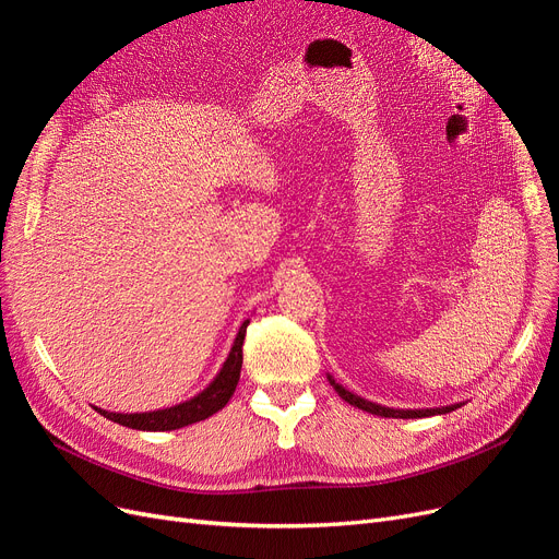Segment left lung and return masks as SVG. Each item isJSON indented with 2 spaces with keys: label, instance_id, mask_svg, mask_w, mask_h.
Here are the masks:
<instances>
[{
  "label": "left lung",
  "instance_id": "obj_1",
  "mask_svg": "<svg viewBox=\"0 0 559 559\" xmlns=\"http://www.w3.org/2000/svg\"><path fill=\"white\" fill-rule=\"evenodd\" d=\"M326 378H329L331 386L337 392V396H341L343 401H347L349 405H354V408L366 411V413L378 415V417H396V419H411V417H415V419H417V417L445 415V413H452V411H456V408H462V403L441 405V408H415V411H411V408H386V405L373 403V401H368V399H364V396H359V394L349 392V389H345L343 384H337V382L333 380V376H326Z\"/></svg>",
  "mask_w": 559,
  "mask_h": 559
}]
</instances>
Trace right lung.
Masks as SVG:
<instances>
[{
	"mask_svg": "<svg viewBox=\"0 0 559 559\" xmlns=\"http://www.w3.org/2000/svg\"><path fill=\"white\" fill-rule=\"evenodd\" d=\"M249 326V319L242 321V326L235 335L233 347L228 352L226 361L218 368V373L214 380L198 392L195 396L186 399L177 405H170V408H158V411H148V413H111L103 411L93 405V408L105 415L107 419L116 421V425H123L128 429H138V431H173L195 425V421H202L218 413L224 405L230 401L235 386H238L240 380V370H242V343H245V333Z\"/></svg>",
	"mask_w": 559,
	"mask_h": 559,
	"instance_id": "right-lung-1",
	"label": "right lung"
}]
</instances>
